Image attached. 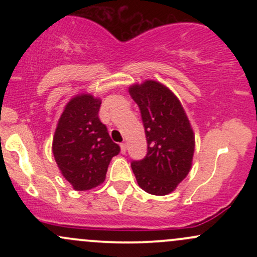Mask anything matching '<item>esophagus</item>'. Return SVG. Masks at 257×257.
Returning <instances> with one entry per match:
<instances>
[{
    "label": "esophagus",
    "instance_id": "esophagus-1",
    "mask_svg": "<svg viewBox=\"0 0 257 257\" xmlns=\"http://www.w3.org/2000/svg\"><path fill=\"white\" fill-rule=\"evenodd\" d=\"M125 151H126V144L122 143V144H120V152L125 153Z\"/></svg>",
    "mask_w": 257,
    "mask_h": 257
}]
</instances>
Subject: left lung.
Returning <instances> with one entry per match:
<instances>
[{"instance_id": "obj_1", "label": "left lung", "mask_w": 257, "mask_h": 257, "mask_svg": "<svg viewBox=\"0 0 257 257\" xmlns=\"http://www.w3.org/2000/svg\"><path fill=\"white\" fill-rule=\"evenodd\" d=\"M141 112L147 155L134 161L132 169L138 185L155 196L172 193L190 173L194 134L178 96L153 79L129 87Z\"/></svg>"}]
</instances>
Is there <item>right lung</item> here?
I'll list each match as a JSON object with an SVG mask.
<instances>
[{
	"label": "right lung",
	"mask_w": 257,
	"mask_h": 257,
	"mask_svg": "<svg viewBox=\"0 0 257 257\" xmlns=\"http://www.w3.org/2000/svg\"><path fill=\"white\" fill-rule=\"evenodd\" d=\"M100 105L101 100L91 94L73 96L65 106L53 138L58 168L76 191L101 185L112 157L120 150L100 122Z\"/></svg>",
	"instance_id": "1"
}]
</instances>
